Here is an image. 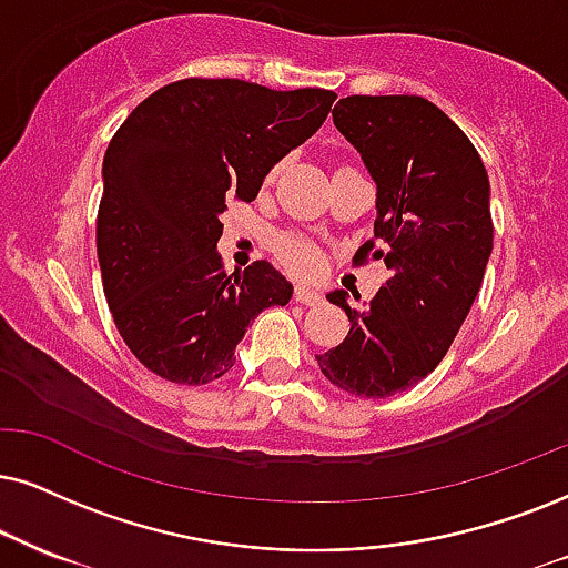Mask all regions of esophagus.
<instances>
[{
    "mask_svg": "<svg viewBox=\"0 0 568 568\" xmlns=\"http://www.w3.org/2000/svg\"><path fill=\"white\" fill-rule=\"evenodd\" d=\"M295 300H297L300 305H318L321 303V292L318 290H311V286L297 284L295 286Z\"/></svg>",
    "mask_w": 568,
    "mask_h": 568,
    "instance_id": "obj_1",
    "label": "esophagus"
}]
</instances>
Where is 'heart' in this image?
<instances>
[{
    "label": "heart",
    "mask_w": 568,
    "mask_h": 568,
    "mask_svg": "<svg viewBox=\"0 0 568 568\" xmlns=\"http://www.w3.org/2000/svg\"><path fill=\"white\" fill-rule=\"evenodd\" d=\"M276 173L278 168H271L268 181L276 179ZM273 255L292 273H313L318 268V250L307 240H303V236H278L273 242Z\"/></svg>",
    "instance_id": "1"
}]
</instances>
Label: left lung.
I'll return each instance as SVG.
<instances>
[{
  "label": "left lung",
  "instance_id": "8db88e82",
  "mask_svg": "<svg viewBox=\"0 0 568 568\" xmlns=\"http://www.w3.org/2000/svg\"><path fill=\"white\" fill-rule=\"evenodd\" d=\"M332 115L376 181L374 240L358 255L387 263L389 278L371 303L328 295L349 332L316 361L334 387L382 400L432 374L471 311L493 252L489 179L468 136L424 97L353 94Z\"/></svg>",
  "mask_w": 568,
  "mask_h": 568
}]
</instances>
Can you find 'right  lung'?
Returning a JSON list of instances; mask_svg holds the SVG:
<instances>
[{
	"instance_id": "1",
	"label": "right lung",
	"mask_w": 568,
	"mask_h": 568,
	"mask_svg": "<svg viewBox=\"0 0 568 568\" xmlns=\"http://www.w3.org/2000/svg\"><path fill=\"white\" fill-rule=\"evenodd\" d=\"M334 100L328 89L181 79L136 104L110 139L97 213L104 297L125 345L160 379H221L257 313L290 303L292 284L271 263L223 271L221 213L255 200Z\"/></svg>"
}]
</instances>
